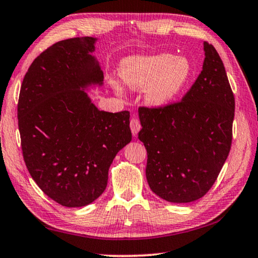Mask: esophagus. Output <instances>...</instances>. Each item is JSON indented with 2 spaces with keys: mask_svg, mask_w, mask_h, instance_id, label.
I'll use <instances>...</instances> for the list:
<instances>
[{
  "mask_svg": "<svg viewBox=\"0 0 258 258\" xmlns=\"http://www.w3.org/2000/svg\"><path fill=\"white\" fill-rule=\"evenodd\" d=\"M141 123H140V121L137 120V118H132V121H130V129H132V133H133V135L134 136H137V134H138V132H140L141 130Z\"/></svg>",
  "mask_w": 258,
  "mask_h": 258,
  "instance_id": "esophagus-1",
  "label": "esophagus"
}]
</instances>
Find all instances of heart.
Returning a JSON list of instances; mask_svg holds the SVG:
<instances>
[{
  "label": "heart",
  "instance_id": "obj_1",
  "mask_svg": "<svg viewBox=\"0 0 258 258\" xmlns=\"http://www.w3.org/2000/svg\"><path fill=\"white\" fill-rule=\"evenodd\" d=\"M118 74L129 89H144V100L149 106L162 107L185 89L191 78L192 67L187 57L168 53L134 55L122 60ZM110 86L117 94L123 93L122 85L114 79Z\"/></svg>",
  "mask_w": 258,
  "mask_h": 258
}]
</instances>
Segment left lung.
I'll return each instance as SVG.
<instances>
[{
    "instance_id": "left-lung-1",
    "label": "left lung",
    "mask_w": 258,
    "mask_h": 258,
    "mask_svg": "<svg viewBox=\"0 0 258 258\" xmlns=\"http://www.w3.org/2000/svg\"><path fill=\"white\" fill-rule=\"evenodd\" d=\"M204 51L203 69L182 101L138 109V138L148 151L146 180L170 203L203 197L231 150L234 96L215 47L204 42Z\"/></svg>"
}]
</instances>
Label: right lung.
I'll return each mask as SVG.
<instances>
[{
  "label": "right lung",
  "instance_id": "1",
  "mask_svg": "<svg viewBox=\"0 0 258 258\" xmlns=\"http://www.w3.org/2000/svg\"><path fill=\"white\" fill-rule=\"evenodd\" d=\"M98 39L58 41L23 79L18 128L26 167L43 192L67 208L89 205L105 191L108 169L132 141L130 113L99 110L89 94L102 86Z\"/></svg>",
  "mask_w": 258,
  "mask_h": 258
}]
</instances>
